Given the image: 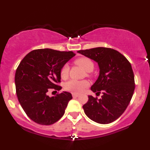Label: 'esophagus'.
<instances>
[{"mask_svg":"<svg viewBox=\"0 0 150 150\" xmlns=\"http://www.w3.org/2000/svg\"><path fill=\"white\" fill-rule=\"evenodd\" d=\"M72 95H73V98H77V97H78L79 96H80V95L78 94V93H73Z\"/></svg>","mask_w":150,"mask_h":150,"instance_id":"34e87169","label":"esophagus"}]
</instances>
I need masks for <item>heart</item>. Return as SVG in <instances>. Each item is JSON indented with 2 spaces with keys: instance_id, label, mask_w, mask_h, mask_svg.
<instances>
[{
  "instance_id": "heart-1",
  "label": "heart",
  "mask_w": 150,
  "mask_h": 150,
  "mask_svg": "<svg viewBox=\"0 0 150 150\" xmlns=\"http://www.w3.org/2000/svg\"><path fill=\"white\" fill-rule=\"evenodd\" d=\"M75 63L87 73L93 71L94 68V64L92 60L87 57L79 58L75 60ZM68 73H69V66L68 64H65L61 70V77L62 79H66L68 76ZM88 86H89V82L86 80L79 81L71 80L66 83L65 89L73 93H80Z\"/></svg>"
}]
</instances>
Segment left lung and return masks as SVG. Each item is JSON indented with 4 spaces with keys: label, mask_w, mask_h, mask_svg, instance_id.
<instances>
[{
    "label": "left lung",
    "mask_w": 150,
    "mask_h": 150,
    "mask_svg": "<svg viewBox=\"0 0 150 150\" xmlns=\"http://www.w3.org/2000/svg\"><path fill=\"white\" fill-rule=\"evenodd\" d=\"M78 53L98 63L99 76L91 90L101 98L89 96L83 105L86 116L98 124L114 122L126 110L135 89L134 74L127 59L117 50L96 47L80 50Z\"/></svg>",
    "instance_id": "left-lung-1"
}]
</instances>
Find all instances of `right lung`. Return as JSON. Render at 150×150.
<instances>
[{
  "mask_svg": "<svg viewBox=\"0 0 150 150\" xmlns=\"http://www.w3.org/2000/svg\"><path fill=\"white\" fill-rule=\"evenodd\" d=\"M75 55L73 52L39 49L26 54L17 67L14 82L18 100L35 123L51 125L64 115L71 93L63 91L50 97L47 92L61 89L57 84L61 82V70Z\"/></svg>",
  "mask_w": 150,
  "mask_h": 150,
  "instance_id": "1",
  "label": "right lung"
}]
</instances>
